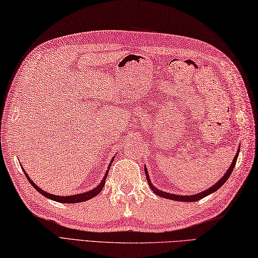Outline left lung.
Instances as JSON below:
<instances>
[{"label": "left lung", "mask_w": 258, "mask_h": 258, "mask_svg": "<svg viewBox=\"0 0 258 258\" xmlns=\"http://www.w3.org/2000/svg\"><path fill=\"white\" fill-rule=\"evenodd\" d=\"M238 152H239V149H238V151H237V154H236V156H235V158H234V160H233V162H232V165H230V167L228 168V170L226 171L225 175L222 177V179H220L219 181H217L216 183H215L214 186H212L209 189H207V190H205V191H203V192H199V194H197V195H192V196L173 195V194H168V192H165V191H162V190H159V189H157L156 187L152 186V183H151V181H150V179H149L148 171H147L146 167H145V173H146V177H147V181H148L149 186H150V188H151V190L154 191V192L156 194V195H158V196H160V197H162V198L171 199V201H176V202H197V201H199V199H202V198H204V197L208 196L209 194H213L214 191H216L218 188L222 187V186L224 185V183H225L226 181H227V179H228L229 176H230V173H232V171H233V169H234V167H235V165H236V161H237Z\"/></svg>", "instance_id": "left-lung-1"}]
</instances>
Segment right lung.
Here are the masks:
<instances>
[{"mask_svg": "<svg viewBox=\"0 0 258 258\" xmlns=\"http://www.w3.org/2000/svg\"><path fill=\"white\" fill-rule=\"evenodd\" d=\"M113 161V159L111 160V162ZM110 166H111V164L109 165V167H108V170L106 171V176H104V178L102 179V181L100 182V185L98 186V187H96L94 189H92V190H90V191H88V192H83V194H78V195H72V196H54V195H51V194H49V192H46V191H44V190H42L41 188H39L38 186L35 185V183L32 181V179H31V178L26 175V172L24 171V175L26 176V179L29 180V182L31 183V185H32L34 188H35V190H38L40 194H42V195H43L44 197H46V198H50V199H52V201H55V202H57V203H67V204H76V203H81V202H86V201H89V199H91V198H93L94 196H97L98 194L102 190V188H103V186H104V183H106V178H107V176H108V172H109V169H110Z\"/></svg>", "mask_w": 258, "mask_h": 258, "instance_id": "add662e5", "label": "right lung"}]
</instances>
